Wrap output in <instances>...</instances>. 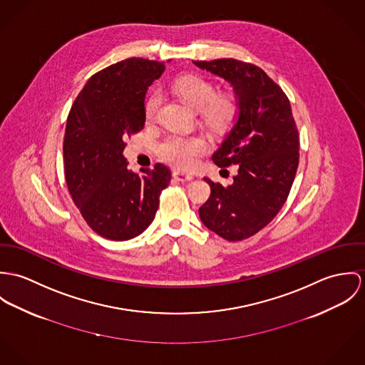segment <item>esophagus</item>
Segmentation results:
<instances>
[{
    "instance_id": "esophagus-1",
    "label": "esophagus",
    "mask_w": 365,
    "mask_h": 365,
    "mask_svg": "<svg viewBox=\"0 0 365 365\" xmlns=\"http://www.w3.org/2000/svg\"><path fill=\"white\" fill-rule=\"evenodd\" d=\"M173 178L179 182H190L193 180V176L192 175H187V173H183V172H173Z\"/></svg>"
}]
</instances>
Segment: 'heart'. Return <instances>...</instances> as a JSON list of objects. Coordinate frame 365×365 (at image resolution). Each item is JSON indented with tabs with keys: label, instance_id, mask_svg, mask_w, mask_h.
<instances>
[{
	"label": "heart",
	"instance_id": "1",
	"mask_svg": "<svg viewBox=\"0 0 365 365\" xmlns=\"http://www.w3.org/2000/svg\"><path fill=\"white\" fill-rule=\"evenodd\" d=\"M173 91L192 109L202 110V120L212 128H222L232 122L237 101L232 95H215L214 85L199 76H185L173 83ZM161 106L160 92H154L145 102V118L154 120ZM205 151V141L199 135H168L158 147L165 163L180 168H192Z\"/></svg>",
	"mask_w": 365,
	"mask_h": 365
}]
</instances>
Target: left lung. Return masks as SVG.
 I'll list each match as a JSON object with an SVG mask.
<instances>
[{"label": "left lung", "mask_w": 365, "mask_h": 365, "mask_svg": "<svg viewBox=\"0 0 365 365\" xmlns=\"http://www.w3.org/2000/svg\"><path fill=\"white\" fill-rule=\"evenodd\" d=\"M228 82L238 113L212 161L237 165L230 186L204 180L211 187L199 210L202 224L221 238L242 241L263 230L282 210L299 160L298 130L283 89L262 68L235 58L193 61Z\"/></svg>", "instance_id": "left-lung-1"}]
</instances>
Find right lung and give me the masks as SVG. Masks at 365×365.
I'll list each match as a JSON object with an SVG mask.
<instances>
[{"label":"right lung","mask_w":365,"mask_h":365,"mask_svg":"<svg viewBox=\"0 0 365 365\" xmlns=\"http://www.w3.org/2000/svg\"><path fill=\"white\" fill-rule=\"evenodd\" d=\"M165 64L125 58L92 76L67 118L63 143L68 192L86 224L110 241L144 232L170 182V170L157 163L138 175L123 157L124 138L145 124V93Z\"/></svg>","instance_id":"right-lung-1"}]
</instances>
